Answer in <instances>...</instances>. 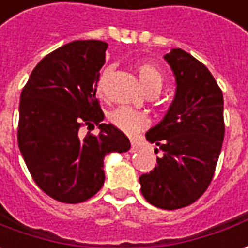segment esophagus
Listing matches in <instances>:
<instances>
[{"label":"esophagus","instance_id":"34e87169","mask_svg":"<svg viewBox=\"0 0 248 248\" xmlns=\"http://www.w3.org/2000/svg\"><path fill=\"white\" fill-rule=\"evenodd\" d=\"M138 150H139V146L135 141H131V153H136Z\"/></svg>","mask_w":248,"mask_h":248}]
</instances>
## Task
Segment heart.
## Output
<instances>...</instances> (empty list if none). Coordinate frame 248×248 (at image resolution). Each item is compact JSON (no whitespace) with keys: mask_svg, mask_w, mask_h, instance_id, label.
I'll return each instance as SVG.
<instances>
[{"mask_svg":"<svg viewBox=\"0 0 248 248\" xmlns=\"http://www.w3.org/2000/svg\"><path fill=\"white\" fill-rule=\"evenodd\" d=\"M110 67H108L102 71L98 81H97V92L102 93L104 82L107 79L108 74L110 73ZM138 77L143 89L147 93H159L160 89L165 83V75L155 64L151 63H143L138 67ZM109 121L113 124L114 127L119 128L121 132L127 135H135L139 131L148 127L150 119L146 113L135 110L132 108L120 107L114 109L113 112L109 114Z\"/></svg>","mask_w":248,"mask_h":248,"instance_id":"b5f03b06","label":"heart"}]
</instances>
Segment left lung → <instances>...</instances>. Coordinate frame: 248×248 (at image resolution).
Listing matches in <instances>:
<instances>
[{
    "instance_id": "left-lung-1",
    "label": "left lung",
    "mask_w": 248,
    "mask_h": 248,
    "mask_svg": "<svg viewBox=\"0 0 248 248\" xmlns=\"http://www.w3.org/2000/svg\"><path fill=\"white\" fill-rule=\"evenodd\" d=\"M165 59L177 93L163 120L146 134L162 155L139 181L151 205L173 211L193 204L212 182L224 139V101L211 71L194 56L174 48Z\"/></svg>"
}]
</instances>
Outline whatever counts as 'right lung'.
Listing matches in <instances>:
<instances>
[{
    "mask_svg": "<svg viewBox=\"0 0 248 248\" xmlns=\"http://www.w3.org/2000/svg\"><path fill=\"white\" fill-rule=\"evenodd\" d=\"M108 44L75 40L44 56L25 83L17 140L36 185L56 201L78 204L104 185V158L127 153L128 138L112 124L95 97ZM85 125L100 134H78Z\"/></svg>",
    "mask_w": 248,
    "mask_h": 248,
    "instance_id": "right-lung-1",
    "label": "right lung"
}]
</instances>
